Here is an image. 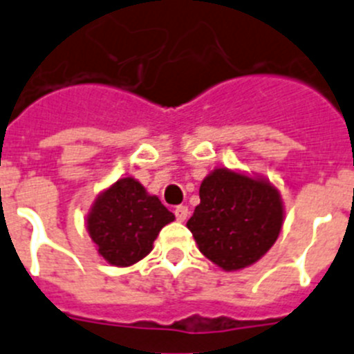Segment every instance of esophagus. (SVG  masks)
I'll return each mask as SVG.
<instances>
[{"instance_id":"1","label":"esophagus","mask_w":354,"mask_h":354,"mask_svg":"<svg viewBox=\"0 0 354 354\" xmlns=\"http://www.w3.org/2000/svg\"><path fill=\"white\" fill-rule=\"evenodd\" d=\"M187 214H189V211H187L186 205H177V207H175V218L179 221H186Z\"/></svg>"}]
</instances>
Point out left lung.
Listing matches in <instances>:
<instances>
[{"instance_id":"1","label":"left lung","mask_w":354,"mask_h":354,"mask_svg":"<svg viewBox=\"0 0 354 354\" xmlns=\"http://www.w3.org/2000/svg\"><path fill=\"white\" fill-rule=\"evenodd\" d=\"M280 193L268 180L216 168L202 180L200 204L186 227L198 250L225 271L243 270L264 255L282 230Z\"/></svg>"}]
</instances>
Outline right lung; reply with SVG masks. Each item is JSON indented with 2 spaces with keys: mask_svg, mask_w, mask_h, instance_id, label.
Wrapping results in <instances>:
<instances>
[{
  "mask_svg": "<svg viewBox=\"0 0 354 354\" xmlns=\"http://www.w3.org/2000/svg\"><path fill=\"white\" fill-rule=\"evenodd\" d=\"M174 220V212L158 196L126 177L97 196L86 216V230L104 261L127 268L149 255L159 230Z\"/></svg>",
  "mask_w": 354,
  "mask_h": 354,
  "instance_id": "right-lung-1",
  "label": "right lung"
}]
</instances>
